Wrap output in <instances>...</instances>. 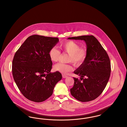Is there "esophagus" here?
<instances>
[{
    "mask_svg": "<svg viewBox=\"0 0 127 127\" xmlns=\"http://www.w3.org/2000/svg\"><path fill=\"white\" fill-rule=\"evenodd\" d=\"M62 77H63V78H66L67 77V76L66 75H64V74H63L62 75Z\"/></svg>",
    "mask_w": 127,
    "mask_h": 127,
    "instance_id": "34e87169",
    "label": "esophagus"
}]
</instances>
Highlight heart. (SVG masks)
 Wrapping results in <instances>:
<instances>
[{"label":"heart","instance_id":"obj_1","mask_svg":"<svg viewBox=\"0 0 127 127\" xmlns=\"http://www.w3.org/2000/svg\"><path fill=\"white\" fill-rule=\"evenodd\" d=\"M60 48L63 52L69 54L68 61L72 62L76 66L81 65L86 60L87 57L86 49L80 48L79 45L73 41H67L62 43ZM61 54V51L56 47L50 48L49 51V58L53 62L58 61ZM53 69L55 71L66 74V73L72 71L73 68L71 64L59 63L55 65Z\"/></svg>","mask_w":127,"mask_h":127}]
</instances>
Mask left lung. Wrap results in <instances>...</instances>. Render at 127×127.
<instances>
[{
  "label": "left lung",
  "mask_w": 127,
  "mask_h": 127,
  "mask_svg": "<svg viewBox=\"0 0 127 127\" xmlns=\"http://www.w3.org/2000/svg\"><path fill=\"white\" fill-rule=\"evenodd\" d=\"M68 39L84 40L87 45V57L84 62L74 73L80 79L73 78L74 83L70 93L81 102L93 100L98 97L109 81L111 65L109 56L97 38L93 36L68 37Z\"/></svg>",
  "instance_id": "8db88e82"
}]
</instances>
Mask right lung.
Instances as JSON below:
<instances>
[{"instance_id": "1", "label": "right lung", "mask_w": 127, "mask_h": 127, "mask_svg": "<svg viewBox=\"0 0 127 127\" xmlns=\"http://www.w3.org/2000/svg\"><path fill=\"white\" fill-rule=\"evenodd\" d=\"M59 41L58 37L32 35L14 55L13 78L23 95L31 101L41 102L48 99L62 79L61 73L50 72L52 62L49 56L50 48Z\"/></svg>"}]
</instances>
